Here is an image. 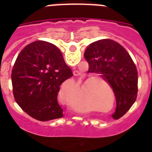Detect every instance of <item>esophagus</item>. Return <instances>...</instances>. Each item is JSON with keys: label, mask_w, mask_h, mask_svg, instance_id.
Here are the masks:
<instances>
[{"label": "esophagus", "mask_w": 152, "mask_h": 152, "mask_svg": "<svg viewBox=\"0 0 152 152\" xmlns=\"http://www.w3.org/2000/svg\"><path fill=\"white\" fill-rule=\"evenodd\" d=\"M73 74H74V75H75V76H80V72H79L78 71H76V70H75V71H74Z\"/></svg>", "instance_id": "esophagus-1"}]
</instances>
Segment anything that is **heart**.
<instances>
[{
	"label": "heart",
	"instance_id": "heart-1",
	"mask_svg": "<svg viewBox=\"0 0 152 152\" xmlns=\"http://www.w3.org/2000/svg\"><path fill=\"white\" fill-rule=\"evenodd\" d=\"M87 82H85V84ZM107 86L110 88V86ZM85 91L89 93L90 94L92 95V96H107V89L104 88L100 94L99 93L96 94L94 91H93L92 88H91L90 84L85 86ZM67 103H68V105L70 107V108L73 110L75 112L78 113L88 114L90 113L91 112H93V111L97 110V108H96V107L94 104L89 103V102H85L82 98L80 97V96H71V97H69L67 100Z\"/></svg>",
	"mask_w": 152,
	"mask_h": 152
}]
</instances>
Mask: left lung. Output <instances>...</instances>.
<instances>
[{
    "label": "left lung",
    "instance_id": "left-lung-1",
    "mask_svg": "<svg viewBox=\"0 0 152 152\" xmlns=\"http://www.w3.org/2000/svg\"><path fill=\"white\" fill-rule=\"evenodd\" d=\"M88 72L100 73L113 90L116 100L113 117L118 119L136 100L138 72L127 51L116 42L105 39L92 42L84 52Z\"/></svg>",
    "mask_w": 152,
    "mask_h": 152
}]
</instances>
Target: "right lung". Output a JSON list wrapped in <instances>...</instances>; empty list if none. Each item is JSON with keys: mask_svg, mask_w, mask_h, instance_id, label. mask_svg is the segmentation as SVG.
Masks as SVG:
<instances>
[{"mask_svg": "<svg viewBox=\"0 0 152 152\" xmlns=\"http://www.w3.org/2000/svg\"><path fill=\"white\" fill-rule=\"evenodd\" d=\"M73 76L60 50L45 41H36L24 47L12 69L13 96L31 117L49 121L63 117L57 100L60 85Z\"/></svg>", "mask_w": 152, "mask_h": 152, "instance_id": "obj_1", "label": "right lung"}]
</instances>
